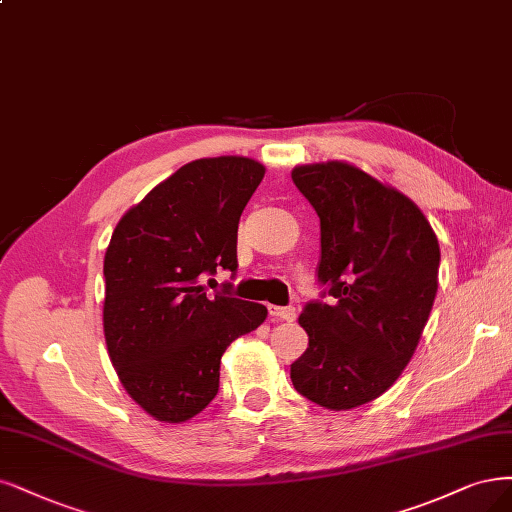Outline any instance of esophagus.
<instances>
[{"label":"esophagus","mask_w":512,"mask_h":512,"mask_svg":"<svg viewBox=\"0 0 512 512\" xmlns=\"http://www.w3.org/2000/svg\"><path fill=\"white\" fill-rule=\"evenodd\" d=\"M269 313L275 320H284V322H294L296 320V309L294 307H275L269 305Z\"/></svg>","instance_id":"1"}]
</instances>
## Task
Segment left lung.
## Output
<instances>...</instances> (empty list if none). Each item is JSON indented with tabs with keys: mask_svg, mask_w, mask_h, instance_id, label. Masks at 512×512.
<instances>
[{
	"mask_svg": "<svg viewBox=\"0 0 512 512\" xmlns=\"http://www.w3.org/2000/svg\"><path fill=\"white\" fill-rule=\"evenodd\" d=\"M292 180L320 216L317 279L332 298L298 315L309 347L290 379L320 407L349 411L411 362L438 290V239L407 195L356 165H298Z\"/></svg>",
	"mask_w": 512,
	"mask_h": 512,
	"instance_id": "left-lung-1",
	"label": "left lung"
}]
</instances>
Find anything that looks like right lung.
Segmentation results:
<instances>
[{
  "instance_id": "right-lung-1",
  "label": "right lung",
  "mask_w": 512,
  "mask_h": 512,
  "mask_svg": "<svg viewBox=\"0 0 512 512\" xmlns=\"http://www.w3.org/2000/svg\"><path fill=\"white\" fill-rule=\"evenodd\" d=\"M262 178L248 156L192 161L120 218L105 250V345L127 394L163 424L199 415L226 347L267 320L264 305L201 284L237 269L239 218Z\"/></svg>"
}]
</instances>
